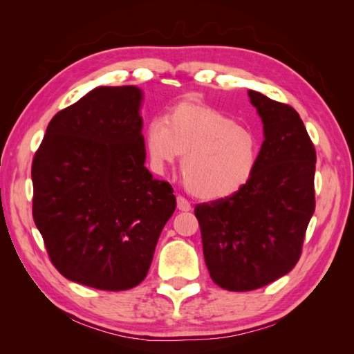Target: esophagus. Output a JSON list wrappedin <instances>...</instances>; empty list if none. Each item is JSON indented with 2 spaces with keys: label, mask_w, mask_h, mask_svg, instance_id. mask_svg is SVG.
Returning <instances> with one entry per match:
<instances>
[{
  "label": "esophagus",
  "mask_w": 354,
  "mask_h": 354,
  "mask_svg": "<svg viewBox=\"0 0 354 354\" xmlns=\"http://www.w3.org/2000/svg\"><path fill=\"white\" fill-rule=\"evenodd\" d=\"M176 205H178L179 212H189V209H192L190 202L187 201L185 198H183V196H178L176 198Z\"/></svg>",
  "instance_id": "obj_1"
}]
</instances>
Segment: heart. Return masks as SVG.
<instances>
[{"mask_svg": "<svg viewBox=\"0 0 354 354\" xmlns=\"http://www.w3.org/2000/svg\"><path fill=\"white\" fill-rule=\"evenodd\" d=\"M146 147L156 170L179 155L187 190L214 201L237 193L250 181L259 161V138L222 111L183 102L167 117L150 120Z\"/></svg>", "mask_w": 354, "mask_h": 354, "instance_id": "b5f03b06", "label": "heart"}]
</instances>
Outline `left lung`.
<instances>
[{
    "instance_id": "left-lung-1",
    "label": "left lung",
    "mask_w": 354,
    "mask_h": 354,
    "mask_svg": "<svg viewBox=\"0 0 354 354\" xmlns=\"http://www.w3.org/2000/svg\"><path fill=\"white\" fill-rule=\"evenodd\" d=\"M248 95L265 135L254 175L237 193L194 208L209 277L232 292L290 272L315 212L317 152L303 120L289 104Z\"/></svg>"
}]
</instances>
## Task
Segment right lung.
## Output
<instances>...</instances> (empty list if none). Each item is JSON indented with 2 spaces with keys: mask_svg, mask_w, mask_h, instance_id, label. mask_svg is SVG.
I'll return each mask as SVG.
<instances>
[{
  "mask_svg": "<svg viewBox=\"0 0 354 354\" xmlns=\"http://www.w3.org/2000/svg\"><path fill=\"white\" fill-rule=\"evenodd\" d=\"M137 86H97L51 118L32 164L33 219L55 268L100 290L147 275L176 208L145 167Z\"/></svg>",
  "mask_w": 354,
  "mask_h": 354,
  "instance_id": "add662e5",
  "label": "right lung"
}]
</instances>
